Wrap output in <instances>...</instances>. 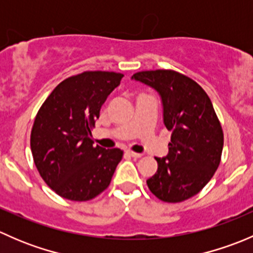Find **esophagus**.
<instances>
[{"mask_svg": "<svg viewBox=\"0 0 253 253\" xmlns=\"http://www.w3.org/2000/svg\"><path fill=\"white\" fill-rule=\"evenodd\" d=\"M127 154H128L129 157L134 158V159H138V158L142 157L141 153H134V152H131V150H127Z\"/></svg>", "mask_w": 253, "mask_h": 253, "instance_id": "obj_1", "label": "esophagus"}]
</instances>
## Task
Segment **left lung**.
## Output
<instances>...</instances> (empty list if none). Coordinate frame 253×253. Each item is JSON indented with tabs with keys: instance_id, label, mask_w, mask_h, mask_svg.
Listing matches in <instances>:
<instances>
[{
	"instance_id": "obj_1",
	"label": "left lung",
	"mask_w": 253,
	"mask_h": 253,
	"mask_svg": "<svg viewBox=\"0 0 253 253\" xmlns=\"http://www.w3.org/2000/svg\"><path fill=\"white\" fill-rule=\"evenodd\" d=\"M131 79L159 94L163 122L172 131L148 187L164 202H182L205 187L220 163L224 137L213 104L201 85L175 71H143Z\"/></svg>"
}]
</instances>
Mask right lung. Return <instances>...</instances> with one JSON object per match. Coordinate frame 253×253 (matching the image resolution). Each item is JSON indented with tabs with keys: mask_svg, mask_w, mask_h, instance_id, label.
<instances>
[{
	"mask_svg": "<svg viewBox=\"0 0 253 253\" xmlns=\"http://www.w3.org/2000/svg\"><path fill=\"white\" fill-rule=\"evenodd\" d=\"M124 75L83 72L61 82L35 117L33 158L42 180L58 196L89 201L109 185L122 159L119 148L93 145L91 126Z\"/></svg>",
	"mask_w": 253,
	"mask_h": 253,
	"instance_id": "add662e5",
	"label": "right lung"
}]
</instances>
